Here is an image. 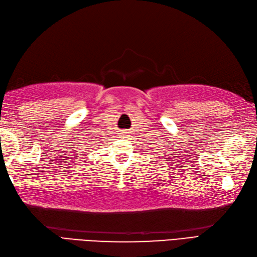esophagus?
I'll return each mask as SVG.
<instances>
[{
  "label": "esophagus",
  "mask_w": 257,
  "mask_h": 257,
  "mask_svg": "<svg viewBox=\"0 0 257 257\" xmlns=\"http://www.w3.org/2000/svg\"><path fill=\"white\" fill-rule=\"evenodd\" d=\"M128 134H130V132H128L127 130H122L121 133H119V135H121V138H127Z\"/></svg>",
  "instance_id": "obj_1"
}]
</instances>
